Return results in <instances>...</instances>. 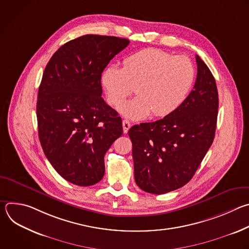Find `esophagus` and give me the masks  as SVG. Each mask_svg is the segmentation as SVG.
I'll list each match as a JSON object with an SVG mask.
<instances>
[{
  "label": "esophagus",
  "mask_w": 249,
  "mask_h": 249,
  "mask_svg": "<svg viewBox=\"0 0 249 249\" xmlns=\"http://www.w3.org/2000/svg\"><path fill=\"white\" fill-rule=\"evenodd\" d=\"M122 125H123V132L124 133H127L129 131V129L131 128V123L128 120H123Z\"/></svg>",
  "instance_id": "obj_1"
}]
</instances>
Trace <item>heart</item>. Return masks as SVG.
<instances>
[{
  "label": "heart",
  "mask_w": 249,
  "mask_h": 249,
  "mask_svg": "<svg viewBox=\"0 0 249 249\" xmlns=\"http://www.w3.org/2000/svg\"><path fill=\"white\" fill-rule=\"evenodd\" d=\"M195 69L184 56L159 49H144L123 62V68L110 66L101 78L107 102L119 105L136 89L137 97L119 106V112L141 120L153 113L166 116L184 102L192 88Z\"/></svg>",
  "instance_id": "obj_1"
}]
</instances>
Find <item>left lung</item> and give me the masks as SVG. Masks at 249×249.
<instances>
[{
	"label": "left lung",
	"instance_id": "8db88e82",
	"mask_svg": "<svg viewBox=\"0 0 249 249\" xmlns=\"http://www.w3.org/2000/svg\"><path fill=\"white\" fill-rule=\"evenodd\" d=\"M193 89L174 112L155 122L134 125L135 181L145 192L164 194L188 183L215 138L219 95L214 76L196 55Z\"/></svg>",
	"mask_w": 249,
	"mask_h": 249
}]
</instances>
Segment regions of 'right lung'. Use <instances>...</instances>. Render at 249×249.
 <instances>
[{
  "label": "right lung",
  "mask_w": 249,
  "mask_h": 249,
  "mask_svg": "<svg viewBox=\"0 0 249 249\" xmlns=\"http://www.w3.org/2000/svg\"><path fill=\"white\" fill-rule=\"evenodd\" d=\"M87 34L61 46L38 89L36 115L43 152L67 181L90 186L104 175V156L123 133L122 119L101 97V74L129 44Z\"/></svg>",
  "instance_id": "right-lung-1"
}]
</instances>
